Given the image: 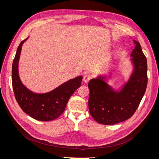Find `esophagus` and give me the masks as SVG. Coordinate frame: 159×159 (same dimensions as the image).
Segmentation results:
<instances>
[{"mask_svg": "<svg viewBox=\"0 0 159 159\" xmlns=\"http://www.w3.org/2000/svg\"><path fill=\"white\" fill-rule=\"evenodd\" d=\"M92 78V77H91V75L88 74H85L83 76V81H84V82H88V81Z\"/></svg>", "mask_w": 159, "mask_h": 159, "instance_id": "1", "label": "esophagus"}]
</instances>
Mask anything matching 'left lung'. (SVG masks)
<instances>
[{"instance_id": "1", "label": "left lung", "mask_w": 159, "mask_h": 159, "mask_svg": "<svg viewBox=\"0 0 159 159\" xmlns=\"http://www.w3.org/2000/svg\"><path fill=\"white\" fill-rule=\"evenodd\" d=\"M131 52L134 70L128 82L117 92L99 77L88 83L89 111L96 121L114 125L129 119L136 111L147 85V61L139 42Z\"/></svg>"}]
</instances>
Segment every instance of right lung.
Returning a JSON list of instances; mask_svg holds the SVG:
<instances>
[{
  "label": "right lung",
  "mask_w": 159,
  "mask_h": 159,
  "mask_svg": "<svg viewBox=\"0 0 159 159\" xmlns=\"http://www.w3.org/2000/svg\"><path fill=\"white\" fill-rule=\"evenodd\" d=\"M26 40L19 44L12 63V84L14 96L23 111L30 117L38 121H52L63 113L70 98L80 87L82 76L66 81L48 93L32 92L22 84L18 76V60L22 44Z\"/></svg>",
  "instance_id": "1"
}]
</instances>
